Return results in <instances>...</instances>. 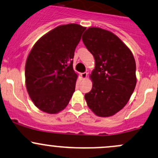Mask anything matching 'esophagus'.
<instances>
[{
	"label": "esophagus",
	"instance_id": "obj_1",
	"mask_svg": "<svg viewBox=\"0 0 158 158\" xmlns=\"http://www.w3.org/2000/svg\"><path fill=\"white\" fill-rule=\"evenodd\" d=\"M87 76H88V73H86V72L82 73H81V77H82V79H86V78H87Z\"/></svg>",
	"mask_w": 158,
	"mask_h": 158
}]
</instances>
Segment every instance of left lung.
<instances>
[{
    "mask_svg": "<svg viewBox=\"0 0 158 158\" xmlns=\"http://www.w3.org/2000/svg\"><path fill=\"white\" fill-rule=\"evenodd\" d=\"M82 41L94 56L88 106L98 117H110L125 107L136 85L135 61L129 48L111 31L90 27Z\"/></svg>",
    "mask_w": 158,
    "mask_h": 158,
    "instance_id": "left-lung-1",
    "label": "left lung"
}]
</instances>
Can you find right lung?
Here are the masks:
<instances>
[{
    "instance_id": "obj_1",
    "label": "right lung",
    "mask_w": 158,
    "mask_h": 158,
    "mask_svg": "<svg viewBox=\"0 0 158 158\" xmlns=\"http://www.w3.org/2000/svg\"><path fill=\"white\" fill-rule=\"evenodd\" d=\"M85 27L70 23L54 28L37 41L26 63L29 95L48 114H57L69 104L78 75L73 68L76 46Z\"/></svg>"
}]
</instances>
